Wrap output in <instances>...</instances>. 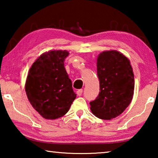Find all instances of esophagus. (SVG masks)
<instances>
[{
  "instance_id": "34e87169",
  "label": "esophagus",
  "mask_w": 158,
  "mask_h": 158,
  "mask_svg": "<svg viewBox=\"0 0 158 158\" xmlns=\"http://www.w3.org/2000/svg\"><path fill=\"white\" fill-rule=\"evenodd\" d=\"M82 93H83V89H79L77 91V94L79 96H81L82 95Z\"/></svg>"
}]
</instances>
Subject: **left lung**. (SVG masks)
I'll return each mask as SVG.
<instances>
[{
	"label": "left lung",
	"mask_w": 158,
	"mask_h": 158,
	"mask_svg": "<svg viewBox=\"0 0 158 158\" xmlns=\"http://www.w3.org/2000/svg\"><path fill=\"white\" fill-rule=\"evenodd\" d=\"M100 93L90 102L96 117L110 120L119 116L131 102L135 78L130 60L116 51L101 53L97 62Z\"/></svg>",
	"instance_id": "8db88e82"
}]
</instances>
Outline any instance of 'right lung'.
I'll return each mask as SVG.
<instances>
[{"label": "right lung", "mask_w": 158, "mask_h": 158, "mask_svg": "<svg viewBox=\"0 0 158 158\" xmlns=\"http://www.w3.org/2000/svg\"><path fill=\"white\" fill-rule=\"evenodd\" d=\"M68 55L60 50L43 53L29 70L26 95L33 108L46 119L64 116L77 97L64 66Z\"/></svg>", "instance_id": "obj_1"}]
</instances>
